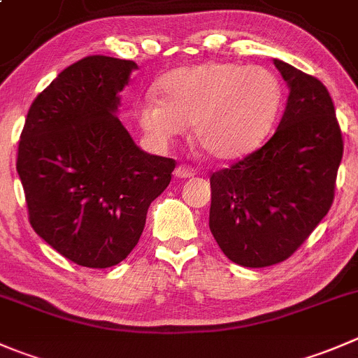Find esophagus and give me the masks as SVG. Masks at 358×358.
<instances>
[{
  "mask_svg": "<svg viewBox=\"0 0 358 358\" xmlns=\"http://www.w3.org/2000/svg\"><path fill=\"white\" fill-rule=\"evenodd\" d=\"M194 175H196V171H194L192 168H189V166H185V164H180L178 168L175 169V176H176V178H180V180L190 178V176H194Z\"/></svg>",
  "mask_w": 358,
  "mask_h": 358,
  "instance_id": "1",
  "label": "esophagus"
}]
</instances>
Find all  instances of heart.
Here are the masks:
<instances>
[{
    "mask_svg": "<svg viewBox=\"0 0 358 358\" xmlns=\"http://www.w3.org/2000/svg\"><path fill=\"white\" fill-rule=\"evenodd\" d=\"M159 98L136 105V120L155 147H166L192 127L197 143L217 161H236L255 152L275 127L283 87L271 69L208 61L182 66L162 76Z\"/></svg>",
    "mask_w": 358,
    "mask_h": 358,
    "instance_id": "obj_1",
    "label": "heart"
}]
</instances>
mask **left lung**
Returning a JSON list of instances; mask_svg holds the SVG:
<instances>
[{
    "instance_id": "8db88e82",
    "label": "left lung",
    "mask_w": 358,
    "mask_h": 358,
    "mask_svg": "<svg viewBox=\"0 0 358 358\" xmlns=\"http://www.w3.org/2000/svg\"><path fill=\"white\" fill-rule=\"evenodd\" d=\"M289 85L273 138L211 175L210 231L222 252L245 267L289 259L327 215L343 157L334 103L324 83L273 59Z\"/></svg>"
}]
</instances>
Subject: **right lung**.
<instances>
[{
  "label": "right lung",
  "instance_id": "obj_1",
  "mask_svg": "<svg viewBox=\"0 0 358 358\" xmlns=\"http://www.w3.org/2000/svg\"><path fill=\"white\" fill-rule=\"evenodd\" d=\"M134 61L89 55L31 105L17 173L34 232L71 262L105 269L138 245L175 161L136 147L119 120Z\"/></svg>",
  "mask_w": 358,
  "mask_h": 358
}]
</instances>
